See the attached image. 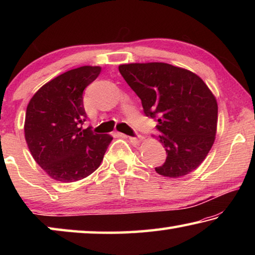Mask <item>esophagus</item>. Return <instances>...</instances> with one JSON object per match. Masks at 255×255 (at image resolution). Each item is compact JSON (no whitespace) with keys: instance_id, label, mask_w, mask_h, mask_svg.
I'll list each match as a JSON object with an SVG mask.
<instances>
[{"instance_id":"1","label":"esophagus","mask_w":255,"mask_h":255,"mask_svg":"<svg viewBox=\"0 0 255 255\" xmlns=\"http://www.w3.org/2000/svg\"><path fill=\"white\" fill-rule=\"evenodd\" d=\"M129 140H130V143L132 145H139L141 143V140H143V137L138 136V137H127Z\"/></svg>"}]
</instances>
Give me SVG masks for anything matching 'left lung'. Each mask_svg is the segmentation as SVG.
<instances>
[{
	"label": "left lung",
	"instance_id": "1",
	"mask_svg": "<svg viewBox=\"0 0 255 255\" xmlns=\"http://www.w3.org/2000/svg\"><path fill=\"white\" fill-rule=\"evenodd\" d=\"M119 72L139 97L145 115L158 118V140L167 156L155 171L173 179L195 171L216 138L218 106L214 93L193 72L166 63L122 64Z\"/></svg>",
	"mask_w": 255,
	"mask_h": 255
}]
</instances>
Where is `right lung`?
Wrapping results in <instances>:
<instances>
[{"label": "right lung", "mask_w": 255, "mask_h": 255, "mask_svg": "<svg viewBox=\"0 0 255 255\" xmlns=\"http://www.w3.org/2000/svg\"><path fill=\"white\" fill-rule=\"evenodd\" d=\"M101 73L100 66H81L47 82L30 99L24 138L34 161L51 179L75 182L93 173L112 136L83 129V91Z\"/></svg>", "instance_id": "add662e5"}]
</instances>
